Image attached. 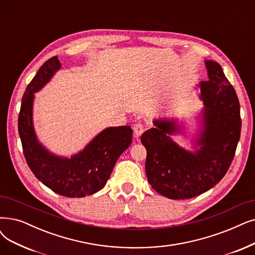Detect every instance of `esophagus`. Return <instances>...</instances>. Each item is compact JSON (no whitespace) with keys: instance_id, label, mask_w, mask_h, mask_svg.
<instances>
[{"instance_id":"obj_1","label":"esophagus","mask_w":255,"mask_h":255,"mask_svg":"<svg viewBox=\"0 0 255 255\" xmlns=\"http://www.w3.org/2000/svg\"><path fill=\"white\" fill-rule=\"evenodd\" d=\"M133 128H134V136H135L136 139H138L142 135V133L144 131L143 125H142L141 122H137V124H135Z\"/></svg>"}]
</instances>
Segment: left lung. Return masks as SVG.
Here are the masks:
<instances>
[{
  "mask_svg": "<svg viewBox=\"0 0 255 255\" xmlns=\"http://www.w3.org/2000/svg\"><path fill=\"white\" fill-rule=\"evenodd\" d=\"M207 81L198 85L203 108L195 128L183 118L159 117L144 131L145 172L150 186L171 200L190 199L212 188L226 175L240 141L242 120L236 90L215 60L205 59ZM192 122V121H190ZM181 134L191 150L172 137Z\"/></svg>",
  "mask_w": 255,
  "mask_h": 255,
  "instance_id": "8db88e82",
  "label": "left lung"
}]
</instances>
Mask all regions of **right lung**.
Returning a JSON list of instances; mask_svg holds the SVG:
<instances>
[{"label":"right lung","mask_w":255,"mask_h":255,"mask_svg":"<svg viewBox=\"0 0 255 255\" xmlns=\"http://www.w3.org/2000/svg\"><path fill=\"white\" fill-rule=\"evenodd\" d=\"M60 68L57 56L48 59L28 85L18 114V134L27 164L44 185L60 196L84 198L105 187L118 158L131 143L133 129L128 126L107 128L70 157L50 151L34 128V94Z\"/></svg>","instance_id":"1"}]
</instances>
